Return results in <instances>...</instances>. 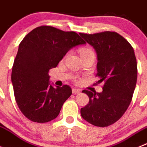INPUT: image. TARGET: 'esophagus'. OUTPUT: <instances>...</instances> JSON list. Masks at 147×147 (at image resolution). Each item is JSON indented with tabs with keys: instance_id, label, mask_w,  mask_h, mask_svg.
I'll return each mask as SVG.
<instances>
[{
	"instance_id": "1",
	"label": "esophagus",
	"mask_w": 147,
	"mask_h": 147,
	"mask_svg": "<svg viewBox=\"0 0 147 147\" xmlns=\"http://www.w3.org/2000/svg\"><path fill=\"white\" fill-rule=\"evenodd\" d=\"M81 92V90L79 89V88H72V93L74 94H80Z\"/></svg>"
}]
</instances>
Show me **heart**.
<instances>
[{
  "label": "heart",
  "mask_w": 147,
  "mask_h": 147,
  "mask_svg": "<svg viewBox=\"0 0 147 147\" xmlns=\"http://www.w3.org/2000/svg\"><path fill=\"white\" fill-rule=\"evenodd\" d=\"M89 54H94V52L91 50V49L88 48V47H82L80 50V57H82L83 55H89Z\"/></svg>",
  "instance_id": "1"
}]
</instances>
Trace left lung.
<instances>
[{
    "mask_svg": "<svg viewBox=\"0 0 147 147\" xmlns=\"http://www.w3.org/2000/svg\"><path fill=\"white\" fill-rule=\"evenodd\" d=\"M94 47L97 55L99 83L102 92L83 90L89 102L80 109L83 119L96 127H108L118 121L131 102L137 81V62L134 50L116 32L80 34Z\"/></svg>",
    "mask_w": 147,
    "mask_h": 147,
    "instance_id": "left-lung-1",
    "label": "left lung"
}]
</instances>
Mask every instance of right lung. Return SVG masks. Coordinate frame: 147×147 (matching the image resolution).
Returning a JSON list of instances; mask_svg holds the SVG:
<instances>
[{"instance_id": "add662e5", "label": "right lung", "mask_w": 147, "mask_h": 147, "mask_svg": "<svg viewBox=\"0 0 147 147\" xmlns=\"http://www.w3.org/2000/svg\"><path fill=\"white\" fill-rule=\"evenodd\" d=\"M84 44L74 31L47 26L36 28L22 39L13 64L11 82L17 104L26 118L45 123L59 116L72 89L67 85L53 86L49 70L57 67L70 49Z\"/></svg>"}]
</instances>
